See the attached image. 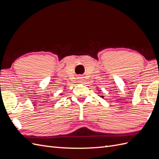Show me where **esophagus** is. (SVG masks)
<instances>
[{"label":"esophagus","instance_id":"1","mask_svg":"<svg viewBox=\"0 0 159 159\" xmlns=\"http://www.w3.org/2000/svg\"><path fill=\"white\" fill-rule=\"evenodd\" d=\"M79 82L80 83H83V77H79Z\"/></svg>","mask_w":159,"mask_h":159}]
</instances>
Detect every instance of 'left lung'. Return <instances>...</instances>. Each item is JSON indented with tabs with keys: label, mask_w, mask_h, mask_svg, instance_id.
<instances>
[{
	"label": "left lung",
	"mask_w": 159,
	"mask_h": 159,
	"mask_svg": "<svg viewBox=\"0 0 159 159\" xmlns=\"http://www.w3.org/2000/svg\"><path fill=\"white\" fill-rule=\"evenodd\" d=\"M100 97H102V98H103V97H104V96H103V95H100Z\"/></svg>",
	"instance_id": "1"
}]
</instances>
